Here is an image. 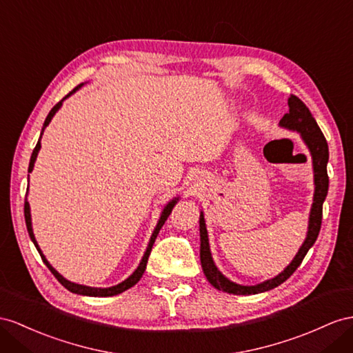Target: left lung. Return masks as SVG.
<instances>
[{"label":"left lung","mask_w":353,"mask_h":353,"mask_svg":"<svg viewBox=\"0 0 353 353\" xmlns=\"http://www.w3.org/2000/svg\"><path fill=\"white\" fill-rule=\"evenodd\" d=\"M289 113H286L282 119H280V126H285L288 130L298 131L301 134L303 140L305 141L307 148L310 149L312 158H313V173H314V198L313 205L310 212V221H309V232H307V239L304 240L303 246L298 250V254L292 259L282 273L276 276L274 279H270L267 282H263L255 286H243L231 282L225 277L221 271L216 268L209 246V237H207L204 214H200V237H201V249H200V258H201V267L207 280L219 291L234 294V295H250V294H259L270 291L279 285H282L285 280H288L294 274V271L300 267L303 263L307 252L314 245L316 239L319 236L321 225H322V204L325 201V196L328 194V173H327V164H328V143L325 140L321 128L316 123L314 117L312 116L309 107H307L300 98L291 95L288 99Z\"/></svg>","instance_id":"1"}]
</instances>
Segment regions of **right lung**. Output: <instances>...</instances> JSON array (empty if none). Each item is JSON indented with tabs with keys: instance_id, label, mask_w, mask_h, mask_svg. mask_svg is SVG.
<instances>
[{
	"instance_id": "add662e5",
	"label": "right lung",
	"mask_w": 353,
	"mask_h": 353,
	"mask_svg": "<svg viewBox=\"0 0 353 353\" xmlns=\"http://www.w3.org/2000/svg\"><path fill=\"white\" fill-rule=\"evenodd\" d=\"M80 86H82V85H79L77 88H80ZM77 88H74L73 90H71L70 94H67L64 98L61 99V101H59L58 104L53 105V108H52V110L49 112V114H48V117H46V121H44L43 130H41V135H43V131H44V128H46V126L49 125V122L52 121L53 114H55V113L58 112V108L61 107L62 101H64V99H65L67 97H70L71 94H73ZM41 135H40V139H41ZM40 139H39L37 144H35V148H34V150H32L31 161H30V167H28V173H31V171H32V168H34V162H35V158H37V153H39V150H40V148H41V144H40ZM177 200H179V198H176V200H173V201H170V203L167 204L165 209H164V212H162L161 218H159V222H158V225H157V228H155V231H153L152 237H150L149 246H148V249H146V254H144V256H143V259H141L140 265L137 267V270H135L134 273H132V274H131L128 279L123 280L122 283L116 285V286H112V288H90V286H83V285H77V283H73V282H68L67 279L62 277V276L58 273V271H57L55 268H53V267H52V265L48 263V259L44 258V255L41 254V250H40V248H39V245H37V241H35L34 232H32V227H31V213H30V204H28V201H25L23 212H25V222H26V230H28L30 237H31V240L34 241L35 248H37L39 254H40V256H41V259H43V263L48 265V268L52 271V274L58 279V282H59L62 286H65L70 292L80 294V295H88V296H112V295H117V294H121V292L126 291V289H130L131 286H134V285L137 283L139 280L141 279V276H143V273H144V270H146V265H148V259H149V255H150V252H152V246H153V243H155V240H157V236H158L159 230L162 228V225L165 223V221H167V218H168V216H170L171 210H173V207H174V204L177 203Z\"/></svg>"
}]
</instances>
